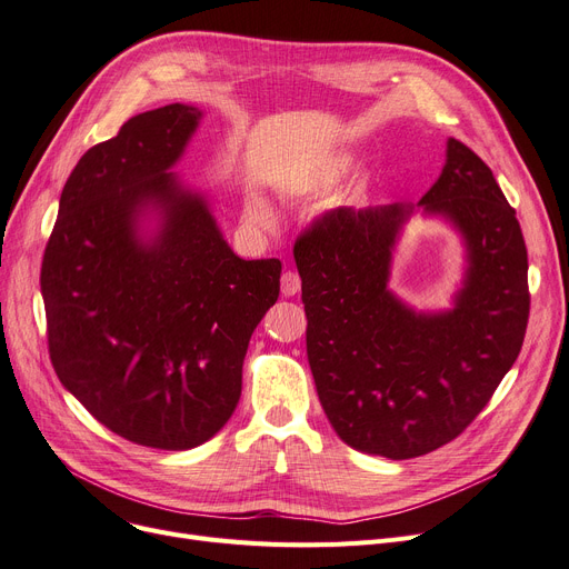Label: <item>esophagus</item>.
<instances>
[{"instance_id":"obj_1","label":"esophagus","mask_w":569,"mask_h":569,"mask_svg":"<svg viewBox=\"0 0 569 569\" xmlns=\"http://www.w3.org/2000/svg\"><path fill=\"white\" fill-rule=\"evenodd\" d=\"M280 289H282V297H293V293H299V291H301V278H299V272H293V270L282 272Z\"/></svg>"}]
</instances>
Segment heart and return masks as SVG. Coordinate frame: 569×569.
<instances>
[{"label":"heart","mask_w":569,"mask_h":569,"mask_svg":"<svg viewBox=\"0 0 569 569\" xmlns=\"http://www.w3.org/2000/svg\"><path fill=\"white\" fill-rule=\"evenodd\" d=\"M348 172V161H325L320 166L310 168L308 172H303L297 181L291 184V193L303 196V193H312V191H322L329 189L333 184H338L343 174ZM244 219L254 226L259 231H272L278 226L276 212H272L266 202L257 196H249L244 202Z\"/></svg>","instance_id":"obj_1"}]
</instances>
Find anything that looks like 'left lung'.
Listing matches in <instances>:
<instances>
[{
  "label": "left lung",
  "mask_w": 569,
  "mask_h": 569,
  "mask_svg": "<svg viewBox=\"0 0 569 569\" xmlns=\"http://www.w3.org/2000/svg\"><path fill=\"white\" fill-rule=\"evenodd\" d=\"M459 226L470 268L457 308L425 316L387 289L396 236L413 206L317 217L293 244L306 348L325 413L348 446L420 458L460 437L522 348L528 249L492 170L460 140L418 206Z\"/></svg>",
  "instance_id": "left-lung-1"
}]
</instances>
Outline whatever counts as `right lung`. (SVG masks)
Instances as JSON below:
<instances>
[{"instance_id":"right-lung-1","label":"right lung","mask_w":569,"mask_h":569,"mask_svg":"<svg viewBox=\"0 0 569 569\" xmlns=\"http://www.w3.org/2000/svg\"><path fill=\"white\" fill-rule=\"evenodd\" d=\"M200 117L158 107L90 147L41 261L60 382L113 435L161 450L196 448L229 422L249 338L280 297V259L236 257L208 200L168 172ZM147 209L162 217L151 241L137 226Z\"/></svg>"}]
</instances>
